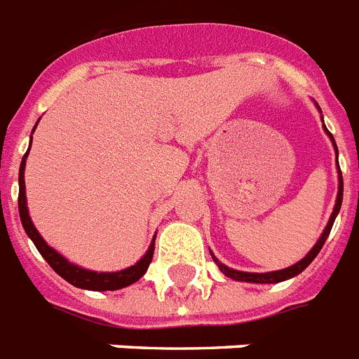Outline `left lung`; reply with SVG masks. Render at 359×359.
Masks as SVG:
<instances>
[{
	"label": "left lung",
	"instance_id": "8db88e82",
	"mask_svg": "<svg viewBox=\"0 0 359 359\" xmlns=\"http://www.w3.org/2000/svg\"><path fill=\"white\" fill-rule=\"evenodd\" d=\"M325 130L328 133V129H326V127H325ZM328 136H330L332 142H334V136H332L330 133H328ZM334 147H336V151H337L336 142H334ZM341 203H343V177H341V170H339V191H337V201H336V206H334V212H332V217H330V221H328V225H326L325 232H323V236L316 243V247H313V249H311L310 252H308V255H306L301 262H299V264L291 265V267H287V269L273 271V273H243V271H234V269H230V267H226V265H223L219 260H217V258H215L214 255H212V258H214L215 264L219 265V269L223 271V273H225L229 278H234V280L256 282V284H276V282L287 280V278H291V276H297L299 273H302V271H304L306 267L311 264V262H313V258L319 255V250H321L323 245H325L326 238H328L332 226H334V221H336L337 214H339Z\"/></svg>",
	"mask_w": 359,
	"mask_h": 359
}]
</instances>
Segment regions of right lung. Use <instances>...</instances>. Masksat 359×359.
<instances>
[{
    "label": "right lung",
    "instance_id": "right-lung-1",
    "mask_svg": "<svg viewBox=\"0 0 359 359\" xmlns=\"http://www.w3.org/2000/svg\"><path fill=\"white\" fill-rule=\"evenodd\" d=\"M36 129V127H34ZM33 129V133H34ZM31 149V145H29ZM29 151L25 153V156L22 158V164H20V194H18V210H20V219H22V225L27 232V236L33 240V243L36 245L38 252L43 256V260L51 265V269L60 275L64 280H68L69 284H74L75 287H81V290H92V291H114L121 290V287H127V285L134 284L136 280H140L142 276L145 275V271L149 267L151 260H153L154 252V240L151 243L149 250L145 252V256L136 265L129 267V269L118 271V273H95V271L81 269L77 265L69 264L66 258L58 255L57 250L51 249V247L43 241V238L38 234V230L34 229L33 221L29 217L27 212V203H25V180H23V171H25V158H27Z\"/></svg>",
    "mask_w": 359,
    "mask_h": 359
}]
</instances>
